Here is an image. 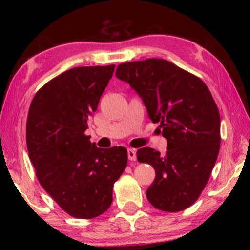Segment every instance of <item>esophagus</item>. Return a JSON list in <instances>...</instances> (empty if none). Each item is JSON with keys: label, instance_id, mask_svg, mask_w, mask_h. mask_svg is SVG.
Masks as SVG:
<instances>
[{"label": "esophagus", "instance_id": "obj_1", "mask_svg": "<svg viewBox=\"0 0 250 250\" xmlns=\"http://www.w3.org/2000/svg\"><path fill=\"white\" fill-rule=\"evenodd\" d=\"M128 158L130 161H134L137 159V151L134 149H128Z\"/></svg>", "mask_w": 250, "mask_h": 250}]
</instances>
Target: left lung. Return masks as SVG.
Here are the masks:
<instances>
[{
  "instance_id": "8db88e82",
  "label": "left lung",
  "mask_w": 250,
  "mask_h": 250,
  "mask_svg": "<svg viewBox=\"0 0 250 250\" xmlns=\"http://www.w3.org/2000/svg\"><path fill=\"white\" fill-rule=\"evenodd\" d=\"M116 76L141 97L147 115L167 141L166 154L152 147L137 152L155 179L146 197L155 208L180 211L200 197L221 145V118L206 84L166 59L149 58L118 66Z\"/></svg>"
}]
</instances>
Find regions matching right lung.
Wrapping results in <instances>:
<instances>
[{
	"instance_id": "obj_1",
	"label": "right lung",
	"mask_w": 250,
	"mask_h": 250,
	"mask_svg": "<svg viewBox=\"0 0 250 250\" xmlns=\"http://www.w3.org/2000/svg\"><path fill=\"white\" fill-rule=\"evenodd\" d=\"M115 65L66 70L36 92L28 110L26 145L41 185L76 218H94L112 203L124 173V146L100 149L84 134Z\"/></svg>"
}]
</instances>
